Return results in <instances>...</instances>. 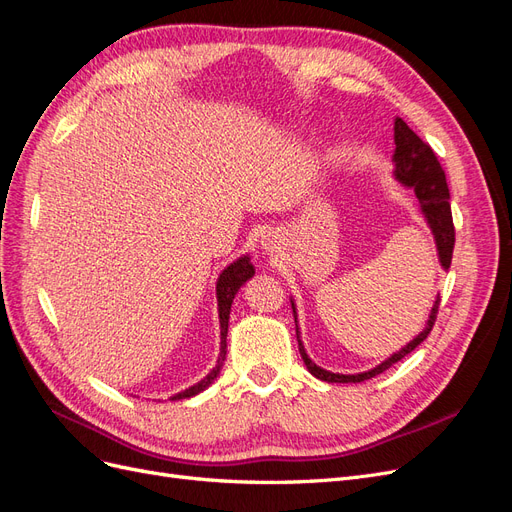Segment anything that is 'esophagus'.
I'll list each match as a JSON object with an SVG mask.
<instances>
[{
  "label": "esophagus",
  "mask_w": 512,
  "mask_h": 512,
  "mask_svg": "<svg viewBox=\"0 0 512 512\" xmlns=\"http://www.w3.org/2000/svg\"><path fill=\"white\" fill-rule=\"evenodd\" d=\"M260 245H262V250H265V252H269V254H273V252L277 250V237L273 235V232H267V235H265V237H262Z\"/></svg>",
  "instance_id": "1"
}]
</instances>
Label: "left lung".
<instances>
[{
  "label": "left lung",
  "mask_w": 512,
  "mask_h": 512,
  "mask_svg": "<svg viewBox=\"0 0 512 512\" xmlns=\"http://www.w3.org/2000/svg\"><path fill=\"white\" fill-rule=\"evenodd\" d=\"M393 175L395 179L406 185V188L414 190L418 205H421V211L427 220V226L431 228L433 241H436L438 247V260L442 269L446 271L451 267V258H453V247H455V226H453V215H451V194H448V185H446V175L444 170L436 158L433 149L423 143L418 138L404 119H395V153H393ZM292 303V312H294V322H297V309H294V301ZM438 305H440V294L433 301V307L429 312V318L425 322V329L418 333L410 344H406L401 350H397L395 354H391L389 359L382 361L380 365H376L374 369L369 371H361V374H333V371H327L318 367L312 359H309L305 346L299 337V327H297V342H299V352L301 359L307 365L309 374L316 376L318 380L324 382H339V384H348V382H363L374 378L378 374H382L384 369H389L391 365H395L397 361L404 359L406 354H410L416 346H421L429 331L433 329V322H436L438 316Z\"/></svg>",
  "instance_id": "1"
}]
</instances>
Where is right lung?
Here are the masks:
<instances>
[{
  "label": "right lung",
  "mask_w": 512,
  "mask_h": 512,
  "mask_svg": "<svg viewBox=\"0 0 512 512\" xmlns=\"http://www.w3.org/2000/svg\"><path fill=\"white\" fill-rule=\"evenodd\" d=\"M254 275V265L250 262V256H241L235 262H230V265L220 273L218 277V284H215V297H218V314H220V356H218V365H215L209 374L196 382L190 389H185L177 395H173V399H188L198 395L200 391H205L207 386L220 376V369L224 365L226 359V335H228V318H230V305L232 299H235V294L239 292V288L250 280Z\"/></svg>",
  "instance_id": "add662e5"
}]
</instances>
